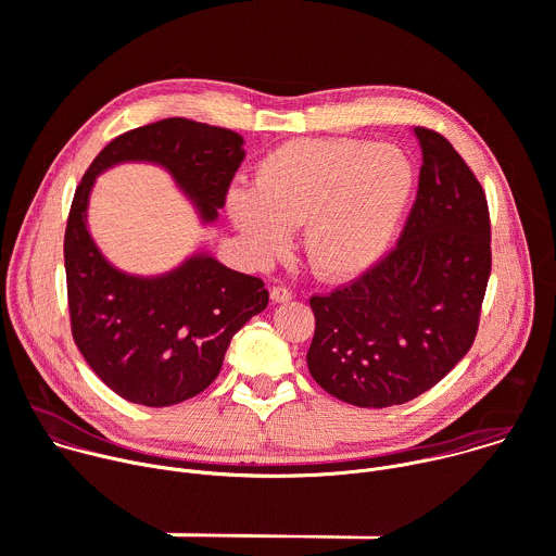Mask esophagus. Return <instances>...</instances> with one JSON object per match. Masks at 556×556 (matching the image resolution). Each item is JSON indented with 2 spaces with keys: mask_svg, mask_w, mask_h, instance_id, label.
Here are the masks:
<instances>
[{
  "mask_svg": "<svg viewBox=\"0 0 556 556\" xmlns=\"http://www.w3.org/2000/svg\"><path fill=\"white\" fill-rule=\"evenodd\" d=\"M270 299H273L275 303H286V301L292 299V290L286 288V286H273V288H270Z\"/></svg>",
  "mask_w": 556,
  "mask_h": 556,
  "instance_id": "esophagus-1",
  "label": "esophagus"
}]
</instances>
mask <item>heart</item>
I'll list each match as a JSON object with an SVG mask.
<instances>
[{
  "label": "heart",
  "instance_id": "obj_1",
  "mask_svg": "<svg viewBox=\"0 0 556 556\" xmlns=\"http://www.w3.org/2000/svg\"><path fill=\"white\" fill-rule=\"evenodd\" d=\"M414 187V165L401 149L299 138L264 155L253 189L232 187L226 211L260 255L277 253L288 228L303 224L312 270L350 277L384 253Z\"/></svg>",
  "mask_w": 556,
  "mask_h": 556
}]
</instances>
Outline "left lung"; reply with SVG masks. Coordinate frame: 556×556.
<instances>
[{"instance_id":"1","label":"left lung","mask_w":556,"mask_h":556,"mask_svg":"<svg viewBox=\"0 0 556 556\" xmlns=\"http://www.w3.org/2000/svg\"><path fill=\"white\" fill-rule=\"evenodd\" d=\"M422 167L395 249L309 299L307 369L334 399L391 407L438 384L470 350L491 277L486 193L453 144L416 127Z\"/></svg>"}]
</instances>
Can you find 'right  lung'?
Returning <instances> with one entry per match:
<instances>
[{
    "label": "right lung",
    "mask_w": 556,
    "mask_h": 556,
    "mask_svg": "<svg viewBox=\"0 0 556 556\" xmlns=\"http://www.w3.org/2000/svg\"><path fill=\"white\" fill-rule=\"evenodd\" d=\"M242 144L230 129L165 118L116 136L74 191L63 240L72 339L94 374L129 403L169 407L204 391L232 334L268 305V290L260 277L204 253L163 277L116 270L86 224L94 178L125 161L163 165L211 222L244 161Z\"/></svg>",
    "instance_id": "add662e5"
}]
</instances>
